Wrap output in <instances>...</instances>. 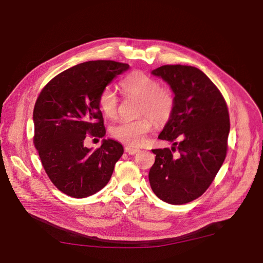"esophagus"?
I'll return each instance as SVG.
<instances>
[{
  "instance_id": "obj_1",
  "label": "esophagus",
  "mask_w": 263,
  "mask_h": 263,
  "mask_svg": "<svg viewBox=\"0 0 263 263\" xmlns=\"http://www.w3.org/2000/svg\"><path fill=\"white\" fill-rule=\"evenodd\" d=\"M125 151L128 155H136V154H138L139 151H140V149H138V148H134V147H125Z\"/></svg>"
}]
</instances>
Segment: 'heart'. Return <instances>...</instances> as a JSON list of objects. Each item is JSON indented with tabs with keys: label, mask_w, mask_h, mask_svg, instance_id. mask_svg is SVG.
<instances>
[{
	"label": "heart",
	"mask_w": 263,
	"mask_h": 263,
	"mask_svg": "<svg viewBox=\"0 0 263 263\" xmlns=\"http://www.w3.org/2000/svg\"><path fill=\"white\" fill-rule=\"evenodd\" d=\"M124 93L128 97L140 99L139 112L149 115L135 121H122L110 128V135L123 144L140 146L145 141L147 134L158 124H163L170 118L174 101L172 94L160 87L155 78L141 71H134L121 81ZM99 106L105 116L113 118L117 114L118 97L110 86H105L99 95Z\"/></svg>",
	"instance_id": "1"
}]
</instances>
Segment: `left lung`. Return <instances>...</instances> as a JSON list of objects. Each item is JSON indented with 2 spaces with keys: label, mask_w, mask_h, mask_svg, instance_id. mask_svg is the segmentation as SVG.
<instances>
[{
  "label": "left lung",
  "mask_w": 263,
  "mask_h": 263,
  "mask_svg": "<svg viewBox=\"0 0 263 263\" xmlns=\"http://www.w3.org/2000/svg\"><path fill=\"white\" fill-rule=\"evenodd\" d=\"M151 74L168 83L174 95L172 114L158 138L181 141L155 149L149 171L154 193L173 205L185 204L209 189L225 160L229 135L226 102L201 70L191 66H162ZM177 153H175V150Z\"/></svg>",
  "instance_id": "left-lung-1"
}]
</instances>
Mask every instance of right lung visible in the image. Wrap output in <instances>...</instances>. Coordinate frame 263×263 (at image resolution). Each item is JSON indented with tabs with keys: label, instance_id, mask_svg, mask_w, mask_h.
Here are the masks:
<instances>
[{
	"label": "right lung",
	"instance_id": "add662e5",
	"mask_svg": "<svg viewBox=\"0 0 263 263\" xmlns=\"http://www.w3.org/2000/svg\"><path fill=\"white\" fill-rule=\"evenodd\" d=\"M128 69L127 63L110 60L83 62L54 77L39 94L33 113L34 144L49 179L69 196L99 192L124 153L114 139H103L94 150L84 140L87 134L105 136L99 95Z\"/></svg>",
	"mask_w": 263,
	"mask_h": 263
}]
</instances>
